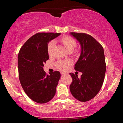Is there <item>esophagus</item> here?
<instances>
[{"label":"esophagus","instance_id":"esophagus-1","mask_svg":"<svg viewBox=\"0 0 123 123\" xmlns=\"http://www.w3.org/2000/svg\"><path fill=\"white\" fill-rule=\"evenodd\" d=\"M65 74H66V73H62V72L61 73V74H62V75H64Z\"/></svg>","mask_w":123,"mask_h":123}]
</instances>
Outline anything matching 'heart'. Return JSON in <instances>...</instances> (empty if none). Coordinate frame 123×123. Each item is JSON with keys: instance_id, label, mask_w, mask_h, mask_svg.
<instances>
[{"instance_id": "b5f03b06", "label": "heart", "mask_w": 123, "mask_h": 123, "mask_svg": "<svg viewBox=\"0 0 123 123\" xmlns=\"http://www.w3.org/2000/svg\"><path fill=\"white\" fill-rule=\"evenodd\" d=\"M61 43L64 45L66 49L69 52H72L74 50L76 46V42L73 37L70 36H63L60 39ZM55 45V42L54 41L50 42L48 44L47 51L49 55L53 54V50ZM72 64V61L70 60H59L56 63V67L62 71H66L68 67Z\"/></svg>"}]
</instances>
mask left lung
Segmentation results:
<instances>
[{
	"label": "left lung",
	"mask_w": 123,
	"mask_h": 123,
	"mask_svg": "<svg viewBox=\"0 0 123 123\" xmlns=\"http://www.w3.org/2000/svg\"><path fill=\"white\" fill-rule=\"evenodd\" d=\"M80 43L81 52L74 69L82 72L80 78L70 73L72 82L70 91L75 98L85 102L90 100L100 90L106 72L103 47L91 35L85 33L70 32Z\"/></svg>",
	"instance_id": "1"
}]
</instances>
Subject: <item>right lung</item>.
Wrapping results in <instances>:
<instances>
[{"label": "right lung", "mask_w": 123, "mask_h": 123, "mask_svg": "<svg viewBox=\"0 0 123 123\" xmlns=\"http://www.w3.org/2000/svg\"><path fill=\"white\" fill-rule=\"evenodd\" d=\"M60 34L37 33L28 39L19 51L18 67L20 84L27 95L36 103H46L56 93L61 74L55 71L48 75L43 67L49 59L48 43Z\"/></svg>", "instance_id": "right-lung-1"}]
</instances>
